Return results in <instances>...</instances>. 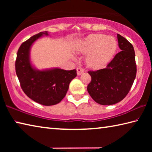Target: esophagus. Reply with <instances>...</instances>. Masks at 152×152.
I'll list each match as a JSON object with an SVG mask.
<instances>
[{
	"instance_id": "1",
	"label": "esophagus",
	"mask_w": 152,
	"mask_h": 152,
	"mask_svg": "<svg viewBox=\"0 0 152 152\" xmlns=\"http://www.w3.org/2000/svg\"><path fill=\"white\" fill-rule=\"evenodd\" d=\"M76 70H77V74H78V76L81 75V74L84 72V69L82 68L81 67H78V68L76 69Z\"/></svg>"
}]
</instances>
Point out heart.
Wrapping results in <instances>:
<instances>
[{"label":"heart","mask_w":152,"mask_h":152,"mask_svg":"<svg viewBox=\"0 0 152 152\" xmlns=\"http://www.w3.org/2000/svg\"><path fill=\"white\" fill-rule=\"evenodd\" d=\"M117 49V42L113 36L92 34L79 43L77 51L89 54L86 61L92 68H100L111 60Z\"/></svg>","instance_id":"1"}]
</instances>
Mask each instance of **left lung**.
<instances>
[{
  "instance_id": "left-lung-1",
  "label": "left lung",
  "mask_w": 152,
  "mask_h": 152,
  "mask_svg": "<svg viewBox=\"0 0 152 152\" xmlns=\"http://www.w3.org/2000/svg\"><path fill=\"white\" fill-rule=\"evenodd\" d=\"M117 39L121 51L106 68L88 71L91 81L87 91L94 101L102 105H111L127 96L137 72L135 51L132 43L119 34Z\"/></svg>"
}]
</instances>
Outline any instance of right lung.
<instances>
[{
	"mask_svg": "<svg viewBox=\"0 0 152 152\" xmlns=\"http://www.w3.org/2000/svg\"><path fill=\"white\" fill-rule=\"evenodd\" d=\"M47 31L32 36L20 46L15 61V70L25 94L37 103L51 106L60 102L66 96L72 80L76 76V69L65 70L55 68L39 70L30 60L31 48Z\"/></svg>",
	"mask_w": 152,
	"mask_h": 152,
	"instance_id": "1",
	"label": "right lung"
}]
</instances>
